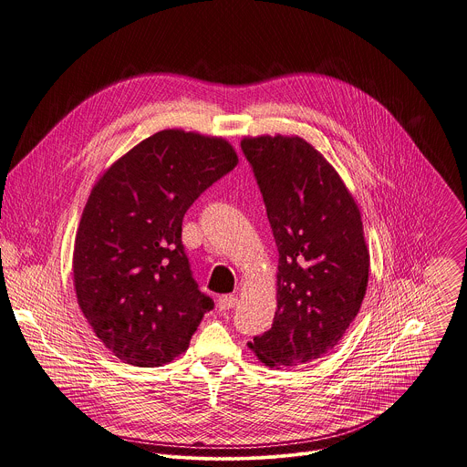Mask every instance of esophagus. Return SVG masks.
<instances>
[{"label":"esophagus","instance_id":"esophagus-1","mask_svg":"<svg viewBox=\"0 0 467 467\" xmlns=\"http://www.w3.org/2000/svg\"><path fill=\"white\" fill-rule=\"evenodd\" d=\"M236 296H222L220 299H218V303H216V306L220 308V310H231L234 305H236Z\"/></svg>","mask_w":467,"mask_h":467}]
</instances>
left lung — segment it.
Here are the masks:
<instances>
[{
	"label": "left lung",
	"instance_id": "obj_1",
	"mask_svg": "<svg viewBox=\"0 0 467 467\" xmlns=\"http://www.w3.org/2000/svg\"><path fill=\"white\" fill-rule=\"evenodd\" d=\"M279 249L277 310L249 349L270 368L323 358L357 317L369 249L357 199L310 142L292 135L244 137Z\"/></svg>",
	"mask_w": 467,
	"mask_h": 467
}]
</instances>
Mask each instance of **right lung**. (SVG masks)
<instances>
[{
  "instance_id": "1",
  "label": "right lung",
  "mask_w": 467,
  "mask_h": 467,
  "mask_svg": "<svg viewBox=\"0 0 467 467\" xmlns=\"http://www.w3.org/2000/svg\"><path fill=\"white\" fill-rule=\"evenodd\" d=\"M238 164L233 144L164 129L101 171L74 244L78 303L121 362L159 368L182 355L213 299L182 251V216Z\"/></svg>"
}]
</instances>
